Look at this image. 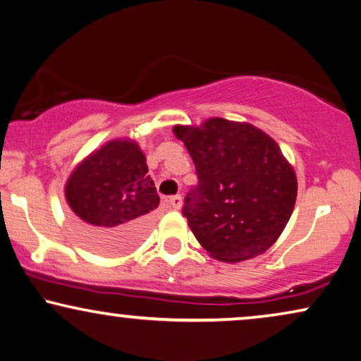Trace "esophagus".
<instances>
[{"mask_svg":"<svg viewBox=\"0 0 361 361\" xmlns=\"http://www.w3.org/2000/svg\"><path fill=\"white\" fill-rule=\"evenodd\" d=\"M169 205L172 207V209L179 210L182 207V197L180 195H172L169 199Z\"/></svg>","mask_w":361,"mask_h":361,"instance_id":"esophagus-1","label":"esophagus"}]
</instances>
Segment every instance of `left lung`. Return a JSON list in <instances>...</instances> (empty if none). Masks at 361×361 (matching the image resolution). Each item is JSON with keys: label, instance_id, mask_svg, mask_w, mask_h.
<instances>
[{"label": "left lung", "instance_id": "8db88e82", "mask_svg": "<svg viewBox=\"0 0 361 361\" xmlns=\"http://www.w3.org/2000/svg\"><path fill=\"white\" fill-rule=\"evenodd\" d=\"M195 164L199 184L187 195L184 216L212 258H256L276 243L293 215L298 177L269 135L251 123L209 118L176 125Z\"/></svg>", "mask_w": 361, "mask_h": 361}]
</instances>
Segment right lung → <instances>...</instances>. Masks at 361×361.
Segmentation results:
<instances>
[{
    "label": "right lung",
    "mask_w": 361,
    "mask_h": 361,
    "mask_svg": "<svg viewBox=\"0 0 361 361\" xmlns=\"http://www.w3.org/2000/svg\"><path fill=\"white\" fill-rule=\"evenodd\" d=\"M77 233L98 253L130 251L145 238L159 205L146 156L130 137H116L78 162L66 182Z\"/></svg>",
    "instance_id": "obj_1"
}]
</instances>
